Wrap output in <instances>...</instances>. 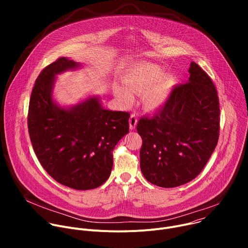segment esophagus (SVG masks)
Here are the masks:
<instances>
[{
	"label": "esophagus",
	"instance_id": "34e87169",
	"mask_svg": "<svg viewBox=\"0 0 248 248\" xmlns=\"http://www.w3.org/2000/svg\"><path fill=\"white\" fill-rule=\"evenodd\" d=\"M137 124V116L135 114H132L129 118V128L133 130L136 127Z\"/></svg>",
	"mask_w": 248,
	"mask_h": 248
}]
</instances>
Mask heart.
Instances as JSON below:
<instances>
[{"instance_id": "1", "label": "heart", "mask_w": 248, "mask_h": 248, "mask_svg": "<svg viewBox=\"0 0 248 248\" xmlns=\"http://www.w3.org/2000/svg\"><path fill=\"white\" fill-rule=\"evenodd\" d=\"M125 87L115 88L116 97L124 104L133 101V94H143V104L149 110L159 109L167 103L175 78L170 74L164 75V68L151 62H140L132 67L123 79Z\"/></svg>"}]
</instances>
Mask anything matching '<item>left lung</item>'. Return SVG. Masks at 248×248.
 I'll list each match as a JSON object with an SVG mask.
<instances>
[{"instance_id":"obj_1","label":"left lung","mask_w":248,"mask_h":248,"mask_svg":"<svg viewBox=\"0 0 248 248\" xmlns=\"http://www.w3.org/2000/svg\"><path fill=\"white\" fill-rule=\"evenodd\" d=\"M186 83L176 85L151 118L140 119V169L161 187L189 183L200 173L219 139L220 107L211 78L194 62Z\"/></svg>"}]
</instances>
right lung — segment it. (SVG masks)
<instances>
[{
  "label": "right lung",
  "mask_w": 248,
  "mask_h": 248,
  "mask_svg": "<svg viewBox=\"0 0 248 248\" xmlns=\"http://www.w3.org/2000/svg\"><path fill=\"white\" fill-rule=\"evenodd\" d=\"M82 66L65 57L46 66L35 81L28 109V131L40 164L52 178L78 190L109 179L113 150L129 131V114L102 107L99 96L62 107L53 98L57 76Z\"/></svg>",
  "instance_id": "obj_1"
}]
</instances>
